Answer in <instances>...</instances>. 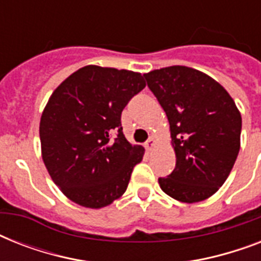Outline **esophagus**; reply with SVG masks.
Returning <instances> with one entry per match:
<instances>
[{
	"label": "esophagus",
	"instance_id": "obj_1",
	"mask_svg": "<svg viewBox=\"0 0 261 261\" xmlns=\"http://www.w3.org/2000/svg\"><path fill=\"white\" fill-rule=\"evenodd\" d=\"M154 145H155V139L153 138V137H150V138L147 139L146 142H145V147H146L147 151H151V149L154 147Z\"/></svg>",
	"mask_w": 261,
	"mask_h": 261
}]
</instances>
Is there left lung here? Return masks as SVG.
<instances>
[{"instance_id":"left-lung-1","label":"left lung","mask_w":261,"mask_h":261,"mask_svg":"<svg viewBox=\"0 0 261 261\" xmlns=\"http://www.w3.org/2000/svg\"><path fill=\"white\" fill-rule=\"evenodd\" d=\"M169 120L176 167L160 177L176 200L210 198L230 173L240 151L241 115L222 85L202 71L169 66L143 74Z\"/></svg>"}]
</instances>
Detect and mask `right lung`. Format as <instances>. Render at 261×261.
Wrapping results in <instances>:
<instances>
[{
  "label": "right lung",
  "mask_w": 261,
  "mask_h": 261,
  "mask_svg": "<svg viewBox=\"0 0 261 261\" xmlns=\"http://www.w3.org/2000/svg\"><path fill=\"white\" fill-rule=\"evenodd\" d=\"M145 85L139 73L89 65L51 94L39 127L43 161L80 206L106 207L126 192L145 149L127 141L120 116Z\"/></svg>",
  "instance_id": "1"
}]
</instances>
